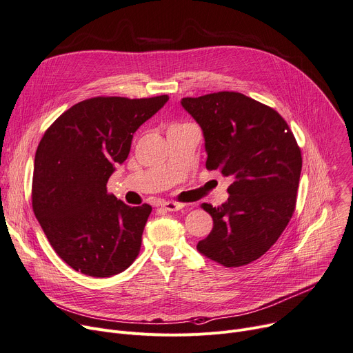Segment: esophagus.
Listing matches in <instances>:
<instances>
[{
	"instance_id": "1",
	"label": "esophagus",
	"mask_w": 353,
	"mask_h": 353,
	"mask_svg": "<svg viewBox=\"0 0 353 353\" xmlns=\"http://www.w3.org/2000/svg\"><path fill=\"white\" fill-rule=\"evenodd\" d=\"M161 208L165 209V210H169V212H176V210H180V209L184 208V203L169 200V201H163L161 203Z\"/></svg>"
}]
</instances>
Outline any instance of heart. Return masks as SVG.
I'll list each match as a JSON object with an SVG mask.
<instances>
[{
	"label": "heart",
	"mask_w": 353,
	"mask_h": 353,
	"mask_svg": "<svg viewBox=\"0 0 353 353\" xmlns=\"http://www.w3.org/2000/svg\"><path fill=\"white\" fill-rule=\"evenodd\" d=\"M183 124H188V123H174V124H172V127H179V125H183Z\"/></svg>",
	"instance_id": "b5f03b06"
}]
</instances>
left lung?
Wrapping results in <instances>:
<instances>
[{
    "mask_svg": "<svg viewBox=\"0 0 353 353\" xmlns=\"http://www.w3.org/2000/svg\"><path fill=\"white\" fill-rule=\"evenodd\" d=\"M181 105L203 128L206 169L233 177L226 203L201 205L213 229L197 250L225 268L249 265L276 243L293 216L301 147L274 108L242 92L186 97Z\"/></svg>",
    "mask_w": 353,
    "mask_h": 353,
    "instance_id": "obj_1",
    "label": "left lung"
}]
</instances>
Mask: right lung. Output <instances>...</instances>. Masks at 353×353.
Segmentation results:
<instances>
[{
	"label": "right lung",
	"instance_id": "obj_1",
	"mask_svg": "<svg viewBox=\"0 0 353 353\" xmlns=\"http://www.w3.org/2000/svg\"><path fill=\"white\" fill-rule=\"evenodd\" d=\"M167 100L91 97L46 130L34 160L32 210L55 253L74 270L110 277L139 256L152 206H127L107 192V181L127 159L136 130Z\"/></svg>",
	"mask_w": 353,
	"mask_h": 353
}]
</instances>
